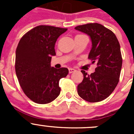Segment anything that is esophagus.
Segmentation results:
<instances>
[{
	"instance_id": "esophagus-1",
	"label": "esophagus",
	"mask_w": 134,
	"mask_h": 134,
	"mask_svg": "<svg viewBox=\"0 0 134 134\" xmlns=\"http://www.w3.org/2000/svg\"><path fill=\"white\" fill-rule=\"evenodd\" d=\"M68 71H69V73H70V74H71V73L74 72H75V71H76V70L74 69V68H70L69 69H68Z\"/></svg>"
}]
</instances>
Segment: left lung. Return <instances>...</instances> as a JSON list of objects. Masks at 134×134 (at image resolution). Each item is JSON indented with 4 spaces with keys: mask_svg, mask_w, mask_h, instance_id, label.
Instances as JSON below:
<instances>
[{
    "mask_svg": "<svg viewBox=\"0 0 134 134\" xmlns=\"http://www.w3.org/2000/svg\"><path fill=\"white\" fill-rule=\"evenodd\" d=\"M76 30L90 37L92 47L88 58L97 62L95 72L88 75L82 70L84 79L77 87L82 99L91 103L107 98L119 82L122 66L120 45L111 30L99 23H88L76 27Z\"/></svg>",
    "mask_w": 134,
    "mask_h": 134,
    "instance_id": "1",
    "label": "left lung"
}]
</instances>
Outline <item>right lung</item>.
Wrapping results in <instances>:
<instances>
[{
  "mask_svg": "<svg viewBox=\"0 0 134 134\" xmlns=\"http://www.w3.org/2000/svg\"><path fill=\"white\" fill-rule=\"evenodd\" d=\"M67 29L53 26L34 27L20 40L15 55V72L25 94L34 102L47 104L60 93L59 81L68 69L51 66L57 39Z\"/></svg>",
  "mask_w": 134,
  "mask_h": 134,
  "instance_id": "right-lung-1",
  "label": "right lung"
}]
</instances>
